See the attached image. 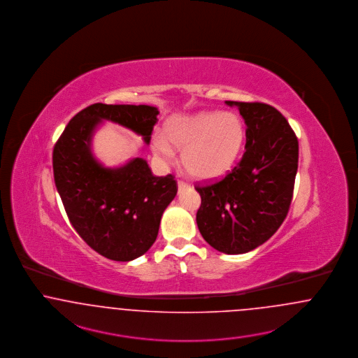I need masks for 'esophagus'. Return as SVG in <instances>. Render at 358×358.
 Masks as SVG:
<instances>
[{
    "instance_id": "34e87169",
    "label": "esophagus",
    "mask_w": 358,
    "mask_h": 358,
    "mask_svg": "<svg viewBox=\"0 0 358 358\" xmlns=\"http://www.w3.org/2000/svg\"><path fill=\"white\" fill-rule=\"evenodd\" d=\"M187 187H188V185H187L186 182H183V180H179V182H178V189H179V192H180L182 189L187 188Z\"/></svg>"
}]
</instances>
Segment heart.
Instances as JSON below:
<instances>
[{"instance_id": "heart-1", "label": "heart", "mask_w": 358, "mask_h": 358, "mask_svg": "<svg viewBox=\"0 0 358 358\" xmlns=\"http://www.w3.org/2000/svg\"><path fill=\"white\" fill-rule=\"evenodd\" d=\"M166 139L156 135V155L171 160L173 148L182 151V163L196 179H215L230 171L242 151L246 129L233 112L203 110L175 115L164 124Z\"/></svg>"}]
</instances>
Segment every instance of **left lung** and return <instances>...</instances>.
I'll use <instances>...</instances> for the list:
<instances>
[{"label":"left lung","instance_id":"8db88e82","mask_svg":"<svg viewBox=\"0 0 358 358\" xmlns=\"http://www.w3.org/2000/svg\"><path fill=\"white\" fill-rule=\"evenodd\" d=\"M246 124V151L223 179L196 186L204 241L224 254L257 249L280 229L293 198L298 140L280 110L264 103L226 101Z\"/></svg>","mask_w":358,"mask_h":358}]
</instances>
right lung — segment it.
I'll return each instance as SVG.
<instances>
[{
  "mask_svg": "<svg viewBox=\"0 0 358 358\" xmlns=\"http://www.w3.org/2000/svg\"><path fill=\"white\" fill-rule=\"evenodd\" d=\"M159 110L151 106L96 103L75 115L53 148V175L69 222L100 255L128 262L154 245L160 219L178 192L171 173L155 176L143 157L104 167L92 154L94 129L104 120L150 143Z\"/></svg>",
  "mask_w": 358,
  "mask_h": 358,
  "instance_id": "1",
  "label": "right lung"
}]
</instances>
